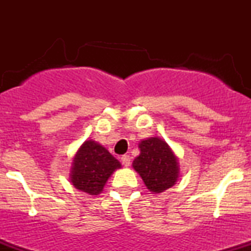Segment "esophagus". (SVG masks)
Listing matches in <instances>:
<instances>
[{
	"instance_id": "34e87169",
	"label": "esophagus",
	"mask_w": 251,
	"mask_h": 251,
	"mask_svg": "<svg viewBox=\"0 0 251 251\" xmlns=\"http://www.w3.org/2000/svg\"><path fill=\"white\" fill-rule=\"evenodd\" d=\"M122 162L124 164V166H129V164H131V157H129L128 154H124L122 155Z\"/></svg>"
}]
</instances>
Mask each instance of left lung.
Wrapping results in <instances>:
<instances>
[{
    "label": "left lung",
    "mask_w": 251,
    "mask_h": 251,
    "mask_svg": "<svg viewBox=\"0 0 251 251\" xmlns=\"http://www.w3.org/2000/svg\"><path fill=\"white\" fill-rule=\"evenodd\" d=\"M140 154L133 160V168L150 191L159 194L177 181V158L169 145L159 138L153 137L139 144Z\"/></svg>",
    "instance_id": "8db88e82"
}]
</instances>
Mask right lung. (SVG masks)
I'll return each instance as SVG.
<instances>
[{"instance_id": "1", "label": "right lung", "mask_w": 251, "mask_h": 251, "mask_svg": "<svg viewBox=\"0 0 251 251\" xmlns=\"http://www.w3.org/2000/svg\"><path fill=\"white\" fill-rule=\"evenodd\" d=\"M120 163L103 146L93 140L82 144L73 160L71 181L80 191L98 195Z\"/></svg>"}]
</instances>
